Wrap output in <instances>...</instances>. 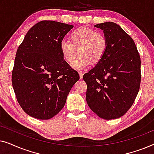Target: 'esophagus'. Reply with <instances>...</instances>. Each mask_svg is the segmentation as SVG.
I'll list each match as a JSON object with an SVG mask.
<instances>
[{
	"label": "esophagus",
	"mask_w": 154,
	"mask_h": 154,
	"mask_svg": "<svg viewBox=\"0 0 154 154\" xmlns=\"http://www.w3.org/2000/svg\"><path fill=\"white\" fill-rule=\"evenodd\" d=\"M79 75H80V78H81V79H83V72H79Z\"/></svg>",
	"instance_id": "esophagus-1"
}]
</instances>
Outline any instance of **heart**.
<instances>
[{
	"label": "heart",
	"mask_w": 154,
	"mask_h": 154,
	"mask_svg": "<svg viewBox=\"0 0 154 154\" xmlns=\"http://www.w3.org/2000/svg\"><path fill=\"white\" fill-rule=\"evenodd\" d=\"M107 39L102 33L94 29L82 26L73 31L69 35V41L60 43V51L65 62L71 63L72 67L81 71L88 68L91 63H98L102 60L107 50Z\"/></svg>",
	"instance_id": "heart-1"
}]
</instances>
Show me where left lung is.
<instances>
[{"label": "left lung", "instance_id": "left-lung-1", "mask_svg": "<svg viewBox=\"0 0 154 154\" xmlns=\"http://www.w3.org/2000/svg\"><path fill=\"white\" fill-rule=\"evenodd\" d=\"M94 26L104 31L108 46L102 60L83 75L86 101L99 117L119 119L132 106L140 90V56L133 40L119 25L107 22Z\"/></svg>", "mask_w": 154, "mask_h": 154}]
</instances>
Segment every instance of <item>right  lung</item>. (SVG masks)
Segmentation results:
<instances>
[{
    "label": "right lung",
    "mask_w": 154,
    "mask_h": 154,
    "mask_svg": "<svg viewBox=\"0 0 154 154\" xmlns=\"http://www.w3.org/2000/svg\"><path fill=\"white\" fill-rule=\"evenodd\" d=\"M73 25L44 20L28 31L17 50L12 83L27 114L48 120L64 106L79 73L65 62L60 43Z\"/></svg>",
    "instance_id": "obj_1"
}]
</instances>
